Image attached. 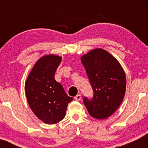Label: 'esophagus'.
Masks as SVG:
<instances>
[{"label":"esophagus","mask_w":148,"mask_h":148,"mask_svg":"<svg viewBox=\"0 0 148 148\" xmlns=\"http://www.w3.org/2000/svg\"><path fill=\"white\" fill-rule=\"evenodd\" d=\"M74 99H75L76 101H80V100H81V95H76L75 97H74Z\"/></svg>","instance_id":"34e87169"}]
</instances>
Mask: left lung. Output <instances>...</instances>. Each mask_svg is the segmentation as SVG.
I'll return each mask as SVG.
<instances>
[{"label":"left lung","instance_id":"left-lung-1","mask_svg":"<svg viewBox=\"0 0 148 148\" xmlns=\"http://www.w3.org/2000/svg\"><path fill=\"white\" fill-rule=\"evenodd\" d=\"M94 91L92 100L84 102L93 118L104 120L121 104L126 91V75L118 60L101 48L90 51L81 57Z\"/></svg>","mask_w":148,"mask_h":148}]
</instances>
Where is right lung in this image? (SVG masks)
I'll return each mask as SVG.
<instances>
[{"label":"right lung","instance_id":"right-lung-1","mask_svg":"<svg viewBox=\"0 0 148 148\" xmlns=\"http://www.w3.org/2000/svg\"><path fill=\"white\" fill-rule=\"evenodd\" d=\"M62 57L55 54L42 56L34 64L25 83L27 101L32 111L48 125L64 118L68 103L73 100L54 78Z\"/></svg>","mask_w":148,"mask_h":148}]
</instances>
